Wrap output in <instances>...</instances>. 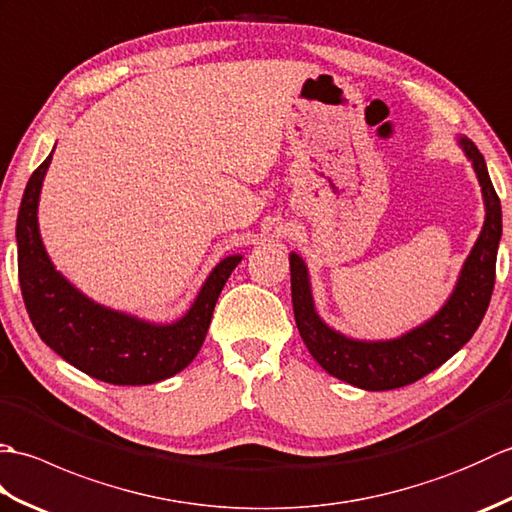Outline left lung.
Returning a JSON list of instances; mask_svg holds the SVG:
<instances>
[{"label": "left lung", "instance_id": "left-lung-1", "mask_svg": "<svg viewBox=\"0 0 512 512\" xmlns=\"http://www.w3.org/2000/svg\"><path fill=\"white\" fill-rule=\"evenodd\" d=\"M466 156L473 160L482 184L486 222L469 259L462 268L451 299L436 317L394 341L365 343L330 330L317 312L310 295L306 264L290 255L292 310L303 343L325 372L367 391H387L416 383L469 343L480 328L495 288L497 246L502 237V204L488 176L484 156L473 140L460 138Z\"/></svg>", "mask_w": 512, "mask_h": 512}]
</instances>
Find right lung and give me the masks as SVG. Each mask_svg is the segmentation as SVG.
Returning a JSON list of instances; mask_svg holds the SVG:
<instances>
[{"label":"right lung","mask_w":512,"mask_h":512,"mask_svg":"<svg viewBox=\"0 0 512 512\" xmlns=\"http://www.w3.org/2000/svg\"><path fill=\"white\" fill-rule=\"evenodd\" d=\"M50 158L32 171L17 213V268L28 317L63 361L112 385H151L182 372L200 352L217 297L242 257L215 266L198 299L171 325H151L107 310L70 286L43 250L37 202Z\"/></svg>","instance_id":"add662e5"}]
</instances>
